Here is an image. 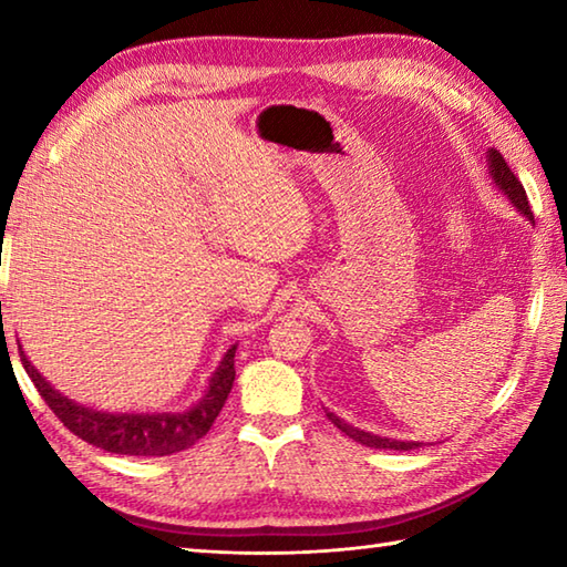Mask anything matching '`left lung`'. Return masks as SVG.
I'll return each mask as SVG.
<instances>
[{
    "label": "left lung",
    "mask_w": 567,
    "mask_h": 567,
    "mask_svg": "<svg viewBox=\"0 0 567 567\" xmlns=\"http://www.w3.org/2000/svg\"><path fill=\"white\" fill-rule=\"evenodd\" d=\"M487 162H491V172H493V179L495 185L501 187L507 197H511V203L520 209V213L530 219V223H535L533 217V209H530V203H527V195H525V187L520 185V179L515 177V172L507 167L505 157L501 155L497 150H491V157H487ZM328 420L332 422L334 427L342 430L344 435L352 437L354 443H360L364 447H375V450H415L420 447V443H402V440H390V437H378V435H370L364 433V430H358L348 425V422L340 420L334 412H328Z\"/></svg>",
    "instance_id": "1"
}]
</instances>
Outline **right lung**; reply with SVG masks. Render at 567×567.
<instances>
[{
    "instance_id": "add662e5",
    "label": "right lung",
    "mask_w": 567,
    "mask_h": 567,
    "mask_svg": "<svg viewBox=\"0 0 567 567\" xmlns=\"http://www.w3.org/2000/svg\"><path fill=\"white\" fill-rule=\"evenodd\" d=\"M235 350L237 344L227 350V354L209 380L207 395L187 412H100L90 410L76 402L66 400L60 392L52 390L40 372L32 368V362L24 358L22 364L27 375L32 378L34 388L44 398L47 405L56 417L64 422V427L82 437L84 443L107 450L117 455H137V457H162L179 453L195 445L199 437H205L217 420L219 410L225 408V400L235 382Z\"/></svg>"
}]
</instances>
